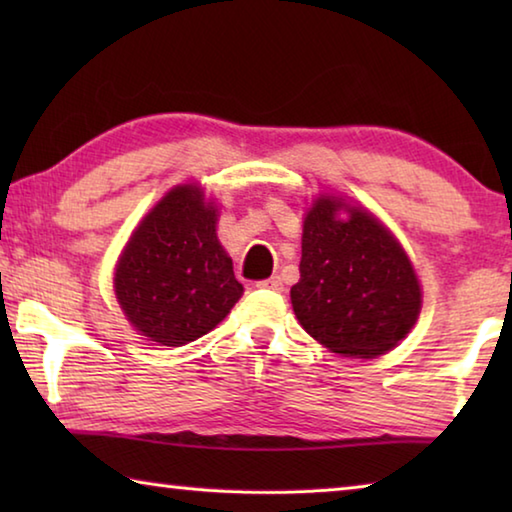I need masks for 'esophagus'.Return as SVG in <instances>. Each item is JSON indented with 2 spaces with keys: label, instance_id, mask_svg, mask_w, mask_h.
<instances>
[{
  "label": "esophagus",
  "instance_id": "esophagus-1",
  "mask_svg": "<svg viewBox=\"0 0 512 512\" xmlns=\"http://www.w3.org/2000/svg\"><path fill=\"white\" fill-rule=\"evenodd\" d=\"M257 287L259 289H271V291H282L284 284H282V277L280 275H273V277H268V280L257 282Z\"/></svg>",
  "mask_w": 512,
  "mask_h": 512
}]
</instances>
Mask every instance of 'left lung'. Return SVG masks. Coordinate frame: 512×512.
Returning a JSON list of instances; mask_svg holds the SVG:
<instances>
[{"instance_id":"1","label":"left lung","mask_w":512,"mask_h":512,"mask_svg":"<svg viewBox=\"0 0 512 512\" xmlns=\"http://www.w3.org/2000/svg\"><path fill=\"white\" fill-rule=\"evenodd\" d=\"M348 209V220L338 212ZM409 257L375 216L320 196L302 228L300 280L291 305L305 332L336 354L377 357L400 343L420 314Z\"/></svg>"}]
</instances>
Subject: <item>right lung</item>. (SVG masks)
I'll return each mask as SVG.
<instances>
[{
  "mask_svg": "<svg viewBox=\"0 0 512 512\" xmlns=\"http://www.w3.org/2000/svg\"><path fill=\"white\" fill-rule=\"evenodd\" d=\"M115 291L137 332L171 348L201 339L228 316L244 287L201 189L180 185L153 207L119 259Z\"/></svg>",
  "mask_w": 512,
  "mask_h": 512,
  "instance_id": "add662e5",
  "label": "right lung"
}]
</instances>
